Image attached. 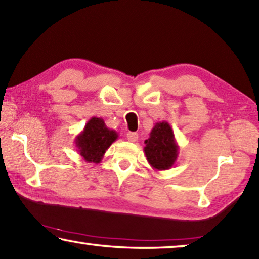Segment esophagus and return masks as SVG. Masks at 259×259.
<instances>
[{
	"label": "esophagus",
	"mask_w": 259,
	"mask_h": 259,
	"mask_svg": "<svg viewBox=\"0 0 259 259\" xmlns=\"http://www.w3.org/2000/svg\"><path fill=\"white\" fill-rule=\"evenodd\" d=\"M126 137H127V140H128L130 142H135L138 140V133H135V132H128Z\"/></svg>",
	"instance_id": "1"
}]
</instances>
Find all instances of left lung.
I'll return each mask as SVG.
<instances>
[{"label": "left lung", "instance_id": "left-lung-1", "mask_svg": "<svg viewBox=\"0 0 259 259\" xmlns=\"http://www.w3.org/2000/svg\"><path fill=\"white\" fill-rule=\"evenodd\" d=\"M145 143L143 152L154 170L163 171L172 168L177 161L180 147L169 122H156Z\"/></svg>", "mask_w": 259, "mask_h": 259}]
</instances>
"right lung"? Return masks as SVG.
I'll return each mask as SVG.
<instances>
[{"mask_svg":"<svg viewBox=\"0 0 259 259\" xmlns=\"http://www.w3.org/2000/svg\"><path fill=\"white\" fill-rule=\"evenodd\" d=\"M114 130L107 128L102 118L93 117L75 138V147L81 157L88 163H101L109 147L118 139Z\"/></svg>","mask_w":259,"mask_h":259,"instance_id":"right-lung-1","label":"right lung"}]
</instances>
